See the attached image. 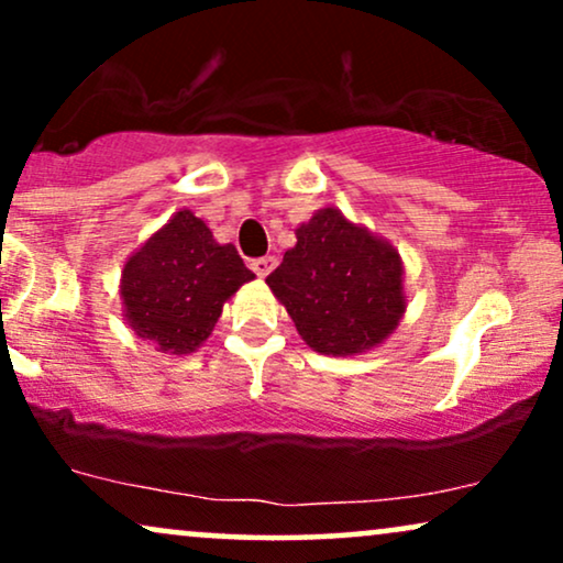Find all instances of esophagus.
I'll use <instances>...</instances> for the list:
<instances>
[{
    "label": "esophagus",
    "mask_w": 563,
    "mask_h": 563,
    "mask_svg": "<svg viewBox=\"0 0 563 563\" xmlns=\"http://www.w3.org/2000/svg\"><path fill=\"white\" fill-rule=\"evenodd\" d=\"M275 267H277L275 256H260V260L251 262V269H254V273L260 275V277H267L269 273H273Z\"/></svg>",
    "instance_id": "obj_1"
}]
</instances>
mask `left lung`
I'll use <instances>...</instances> for the list:
<instances>
[{"mask_svg":"<svg viewBox=\"0 0 563 563\" xmlns=\"http://www.w3.org/2000/svg\"><path fill=\"white\" fill-rule=\"evenodd\" d=\"M267 286L303 344L333 357L380 346L407 309L399 251L335 206H322L296 228V245Z\"/></svg>","mask_w":563,"mask_h":563,"instance_id":"obj_1","label":"left lung"}]
</instances>
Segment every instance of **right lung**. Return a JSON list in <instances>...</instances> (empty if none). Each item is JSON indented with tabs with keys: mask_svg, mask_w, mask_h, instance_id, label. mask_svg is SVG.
I'll return each mask as SVG.
<instances>
[{
	"mask_svg": "<svg viewBox=\"0 0 563 563\" xmlns=\"http://www.w3.org/2000/svg\"><path fill=\"white\" fill-rule=\"evenodd\" d=\"M254 277L235 245L217 243L203 219L179 209L126 256L121 312L134 335L183 357L203 346L224 303Z\"/></svg>",
	"mask_w": 563,
	"mask_h": 563,
	"instance_id": "1",
	"label": "right lung"
}]
</instances>
